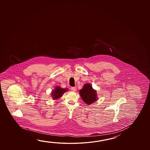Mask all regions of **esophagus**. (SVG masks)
<instances>
[{"mask_svg":"<svg viewBox=\"0 0 150 150\" xmlns=\"http://www.w3.org/2000/svg\"><path fill=\"white\" fill-rule=\"evenodd\" d=\"M71 91H76V87H71Z\"/></svg>","mask_w":150,"mask_h":150,"instance_id":"esophagus-1","label":"esophagus"}]
</instances>
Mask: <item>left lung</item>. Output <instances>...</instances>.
Wrapping results in <instances>:
<instances>
[{
	"label": "left lung",
	"instance_id": "obj_1",
	"mask_svg": "<svg viewBox=\"0 0 150 150\" xmlns=\"http://www.w3.org/2000/svg\"><path fill=\"white\" fill-rule=\"evenodd\" d=\"M79 93L83 101L88 105H91L96 100V91L93 90L89 83L84 85L83 88L79 91Z\"/></svg>",
	"mask_w": 150,
	"mask_h": 150
}]
</instances>
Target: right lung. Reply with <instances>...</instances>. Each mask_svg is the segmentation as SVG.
Here are the masks:
<instances>
[{
    "label": "right lung",
    "mask_w": 150,
    "mask_h": 150,
    "mask_svg": "<svg viewBox=\"0 0 150 150\" xmlns=\"http://www.w3.org/2000/svg\"><path fill=\"white\" fill-rule=\"evenodd\" d=\"M67 91V89H63L60 88L59 87H57L55 89V91H53L52 96H53V99H57L61 97L62 95Z\"/></svg>",
    "instance_id": "right-lung-1"
}]
</instances>
